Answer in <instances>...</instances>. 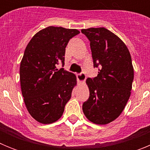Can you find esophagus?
I'll list each match as a JSON object with an SVG mask.
<instances>
[{"label":"esophagus","instance_id":"1","mask_svg":"<svg viewBox=\"0 0 150 150\" xmlns=\"http://www.w3.org/2000/svg\"><path fill=\"white\" fill-rule=\"evenodd\" d=\"M76 76H77V79L79 83H84L85 80H86V74H85L84 73H81V74H77Z\"/></svg>","mask_w":150,"mask_h":150}]
</instances>
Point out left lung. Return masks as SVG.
Returning a JSON list of instances; mask_svg holds the SVG:
<instances>
[{
  "mask_svg": "<svg viewBox=\"0 0 150 150\" xmlns=\"http://www.w3.org/2000/svg\"><path fill=\"white\" fill-rule=\"evenodd\" d=\"M90 40L94 67H99L93 79H86L89 98L83 104L86 117L97 125L117 119L131 95L134 67L128 47L105 28L82 29Z\"/></svg>",
  "mask_w": 150,
  "mask_h": 150,
  "instance_id": "1",
  "label": "left lung"
}]
</instances>
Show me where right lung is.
<instances>
[{"instance_id":"add662e5","label":"right lung","mask_w":150,"mask_h":150,"mask_svg":"<svg viewBox=\"0 0 150 150\" xmlns=\"http://www.w3.org/2000/svg\"><path fill=\"white\" fill-rule=\"evenodd\" d=\"M76 29L49 26L39 30L26 46L20 64V84L30 115L42 124L62 117L76 85L74 74L56 68L64 63L65 48Z\"/></svg>"}]
</instances>
